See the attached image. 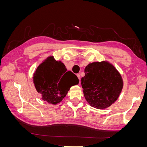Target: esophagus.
I'll return each instance as SVG.
<instances>
[{
	"label": "esophagus",
	"mask_w": 147,
	"mask_h": 147,
	"mask_svg": "<svg viewBox=\"0 0 147 147\" xmlns=\"http://www.w3.org/2000/svg\"><path fill=\"white\" fill-rule=\"evenodd\" d=\"M77 75V77H78V79H79V80H80H80H81L80 75V74H78Z\"/></svg>",
	"instance_id": "34e87169"
}]
</instances>
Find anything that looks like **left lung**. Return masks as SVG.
Here are the masks:
<instances>
[{
  "instance_id": "obj_1",
  "label": "left lung",
  "mask_w": 147,
  "mask_h": 147,
  "mask_svg": "<svg viewBox=\"0 0 147 147\" xmlns=\"http://www.w3.org/2000/svg\"><path fill=\"white\" fill-rule=\"evenodd\" d=\"M82 86L85 99L92 107H109L119 96L123 87L121 74L107 61L90 63L84 68Z\"/></svg>"
}]
</instances>
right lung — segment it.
Masks as SVG:
<instances>
[{
    "mask_svg": "<svg viewBox=\"0 0 147 147\" xmlns=\"http://www.w3.org/2000/svg\"><path fill=\"white\" fill-rule=\"evenodd\" d=\"M33 83L42 99L56 105L67 94L70 87L78 84L79 80L71 71H67L64 63L53 56L42 61L33 74Z\"/></svg>",
    "mask_w": 147,
    "mask_h": 147,
    "instance_id": "obj_1",
    "label": "right lung"
}]
</instances>
